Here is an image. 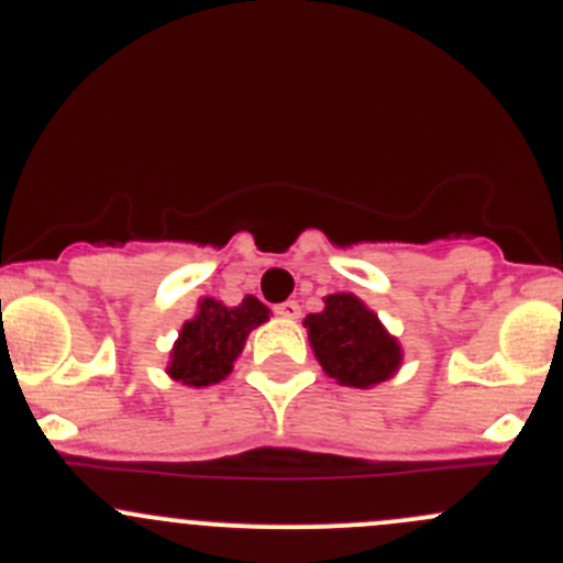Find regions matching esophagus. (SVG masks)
Listing matches in <instances>:
<instances>
[{
  "label": "esophagus",
  "mask_w": 563,
  "mask_h": 563,
  "mask_svg": "<svg viewBox=\"0 0 563 563\" xmlns=\"http://www.w3.org/2000/svg\"><path fill=\"white\" fill-rule=\"evenodd\" d=\"M275 313L283 316V319H299V302H294V299H288V302L277 305Z\"/></svg>",
  "instance_id": "obj_1"
}]
</instances>
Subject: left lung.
<instances>
[{"label": "left lung", "mask_w": 563, "mask_h": 563, "mask_svg": "<svg viewBox=\"0 0 563 563\" xmlns=\"http://www.w3.org/2000/svg\"><path fill=\"white\" fill-rule=\"evenodd\" d=\"M302 324L321 368L341 385L374 387L401 365L398 341L354 294H330L324 310L305 316Z\"/></svg>", "instance_id": "8db88e82"}]
</instances>
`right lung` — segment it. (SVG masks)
<instances>
[{"label": "right lung", "instance_id": "right-lung-1", "mask_svg": "<svg viewBox=\"0 0 563 563\" xmlns=\"http://www.w3.org/2000/svg\"><path fill=\"white\" fill-rule=\"evenodd\" d=\"M266 319L269 308L255 297H244L236 308L211 297L200 299L195 319L178 332L167 374L189 387L217 385L233 371V360L242 354L250 332Z\"/></svg>", "mask_w": 563, "mask_h": 563}]
</instances>
